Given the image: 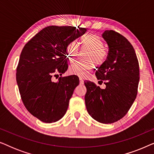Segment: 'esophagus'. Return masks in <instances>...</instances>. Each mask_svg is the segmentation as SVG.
<instances>
[{"instance_id": "esophagus-1", "label": "esophagus", "mask_w": 154, "mask_h": 154, "mask_svg": "<svg viewBox=\"0 0 154 154\" xmlns=\"http://www.w3.org/2000/svg\"><path fill=\"white\" fill-rule=\"evenodd\" d=\"M79 80H80V84H81V85H83V83H84V81H83V79H82V78H80Z\"/></svg>"}]
</instances>
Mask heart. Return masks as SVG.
<instances>
[{
	"label": "heart",
	"mask_w": 154,
	"mask_h": 154,
	"mask_svg": "<svg viewBox=\"0 0 154 154\" xmlns=\"http://www.w3.org/2000/svg\"><path fill=\"white\" fill-rule=\"evenodd\" d=\"M81 50L88 52L85 57L88 62H76L69 66L71 74L85 77L94 68L93 62L97 66L104 64L108 57V51L104 47V42L98 35L92 34L84 36L81 40ZM79 52V46L74 41L70 42L66 47V55L70 62L76 58Z\"/></svg>",
	"instance_id": "obj_1"
}]
</instances>
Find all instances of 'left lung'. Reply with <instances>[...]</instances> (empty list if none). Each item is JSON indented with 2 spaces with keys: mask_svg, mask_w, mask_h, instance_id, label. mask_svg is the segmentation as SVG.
<instances>
[{
  "mask_svg": "<svg viewBox=\"0 0 154 154\" xmlns=\"http://www.w3.org/2000/svg\"><path fill=\"white\" fill-rule=\"evenodd\" d=\"M102 36L108 44L109 53L95 75L106 88L101 89L93 82L85 81V102L92 119L109 124L125 116L135 100L140 66L133 47L123 35L107 30Z\"/></svg>",
  "mask_w": 154,
  "mask_h": 154,
  "instance_id": "obj_1",
  "label": "left lung"
}]
</instances>
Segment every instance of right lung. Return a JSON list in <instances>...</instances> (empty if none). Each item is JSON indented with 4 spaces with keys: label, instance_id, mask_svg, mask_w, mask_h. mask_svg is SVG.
Returning <instances> with one entry per match:
<instances>
[{
    "label": "right lung",
    "instance_id": "add662e5",
    "mask_svg": "<svg viewBox=\"0 0 154 154\" xmlns=\"http://www.w3.org/2000/svg\"><path fill=\"white\" fill-rule=\"evenodd\" d=\"M85 28L50 26L35 35L21 52L16 80L23 104L31 114L44 123L64 116L79 84L75 75H62L68 69L66 47L85 33Z\"/></svg>",
    "mask_w": 154,
    "mask_h": 154
}]
</instances>
